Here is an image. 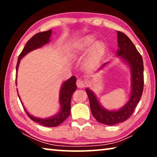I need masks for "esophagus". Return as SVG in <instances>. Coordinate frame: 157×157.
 I'll return each mask as SVG.
<instances>
[{"mask_svg": "<svg viewBox=\"0 0 157 157\" xmlns=\"http://www.w3.org/2000/svg\"><path fill=\"white\" fill-rule=\"evenodd\" d=\"M76 85L78 88H83V87H85L86 83L84 82V81L82 80V79L78 78L76 81Z\"/></svg>", "mask_w": 157, "mask_h": 157, "instance_id": "obj_1", "label": "esophagus"}]
</instances>
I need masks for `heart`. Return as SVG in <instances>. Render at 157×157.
Masks as SVG:
<instances>
[{"label":"heart","mask_w":157,"mask_h":157,"mask_svg":"<svg viewBox=\"0 0 157 157\" xmlns=\"http://www.w3.org/2000/svg\"><path fill=\"white\" fill-rule=\"evenodd\" d=\"M94 40V38L92 36L83 38L75 47L76 53H81L87 50L93 44ZM105 51H106V45L104 44V43L102 41L96 42L91 48L89 55L86 58L84 61L85 66L90 68L95 66L104 56Z\"/></svg>","instance_id":"b5f03b06"}]
</instances>
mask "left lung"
I'll list each match as a JSON object with an SVG mask.
<instances>
[{"label": "left lung", "instance_id": "obj_1", "mask_svg": "<svg viewBox=\"0 0 157 157\" xmlns=\"http://www.w3.org/2000/svg\"><path fill=\"white\" fill-rule=\"evenodd\" d=\"M118 48L117 54L131 72V92L129 98L121 108L118 110H108L100 104L94 92L86 88L90 107L94 117L97 121L105 125L112 126L125 121L132 115L142 95L144 89V64L140 53L127 36L117 31ZM107 64L104 63L99 69Z\"/></svg>", "mask_w": 157, "mask_h": 157}]
</instances>
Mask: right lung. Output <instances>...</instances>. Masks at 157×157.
<instances>
[{
	"mask_svg": "<svg viewBox=\"0 0 157 157\" xmlns=\"http://www.w3.org/2000/svg\"><path fill=\"white\" fill-rule=\"evenodd\" d=\"M51 34H52V30L51 29L48 30L47 31L40 32V33H36V35H34L26 43L25 47L23 49L22 52L21 53V54L18 56V62H17L16 65V76L21 60L25 55L28 54L29 52H31V51L36 50L37 48H41V47L45 46L46 44H48L50 42V38L51 36ZM76 82V78L73 76L62 83L59 93V111L55 115L52 116V117L45 118V119L36 117L33 115L30 114L28 112V111H26V109H25L24 106H23V103L20 98V96L18 95V96L19 97V99L21 100V102L23 105L25 111L26 112L27 115L29 116V117L32 121L41 124L43 126H48V127H54V126H57L60 125L61 123H63L69 117L71 113V99L73 94L74 93V91H76L77 88ZM16 83L17 84L16 81ZM17 92H18V91H17Z\"/></svg>",
	"mask_w": 157,
	"mask_h": 157,
	"instance_id": "right-lung-1",
	"label": "right lung"
}]
</instances>
